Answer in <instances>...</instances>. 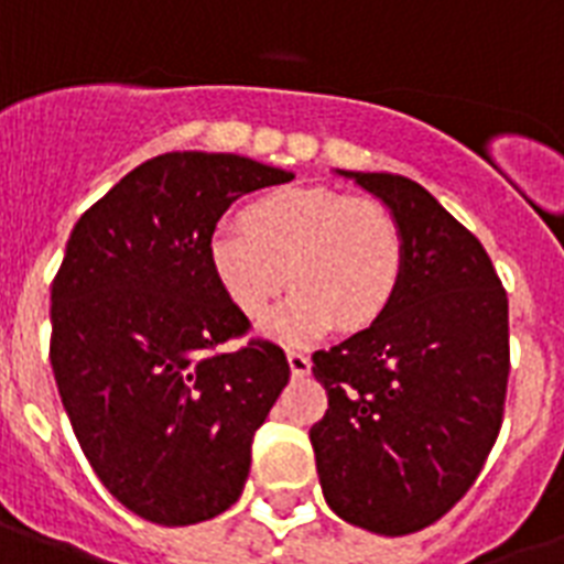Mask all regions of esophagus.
Wrapping results in <instances>:
<instances>
[{"label": "esophagus", "mask_w": 564, "mask_h": 564, "mask_svg": "<svg viewBox=\"0 0 564 564\" xmlns=\"http://www.w3.org/2000/svg\"><path fill=\"white\" fill-rule=\"evenodd\" d=\"M286 360H290L292 377H307L310 375V357L304 351H286Z\"/></svg>", "instance_id": "1"}]
</instances>
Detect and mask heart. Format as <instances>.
<instances>
[{"instance_id":"b5f03b06","label":"heart","mask_w":564,"mask_h":564,"mask_svg":"<svg viewBox=\"0 0 564 564\" xmlns=\"http://www.w3.org/2000/svg\"><path fill=\"white\" fill-rule=\"evenodd\" d=\"M210 269L230 304L265 316L290 281L299 286L265 330L283 343H310L336 325L366 327L383 316L403 274V234L377 198L327 187L265 193L242 210V228L210 237Z\"/></svg>"}]
</instances>
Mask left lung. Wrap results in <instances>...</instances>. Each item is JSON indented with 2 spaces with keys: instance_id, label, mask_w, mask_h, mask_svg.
<instances>
[{
  "instance_id": "1",
  "label": "left lung",
  "mask_w": 564,
  "mask_h": 564,
  "mask_svg": "<svg viewBox=\"0 0 564 564\" xmlns=\"http://www.w3.org/2000/svg\"><path fill=\"white\" fill-rule=\"evenodd\" d=\"M392 210L403 274L383 316L313 354L310 427L327 507L380 535L419 533L474 486L500 433L509 301L486 248L403 175L345 172Z\"/></svg>"
}]
</instances>
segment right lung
I'll list each match as a JSON object with an SVG mask.
<instances>
[{
  "instance_id": "add662e5",
  "label": "right lung",
  "mask_w": 564,
  "mask_h": 564,
  "mask_svg": "<svg viewBox=\"0 0 564 564\" xmlns=\"http://www.w3.org/2000/svg\"><path fill=\"white\" fill-rule=\"evenodd\" d=\"M286 181L239 154H158L69 234L52 281L57 392L101 486L152 524H198L237 503L257 427L290 383L269 339L221 348L251 322L207 254L239 195Z\"/></svg>"
}]
</instances>
